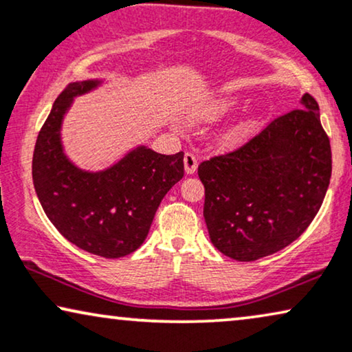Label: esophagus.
I'll list each match as a JSON object with an SVG mask.
<instances>
[{"instance_id": "obj_1", "label": "esophagus", "mask_w": 352, "mask_h": 352, "mask_svg": "<svg viewBox=\"0 0 352 352\" xmlns=\"http://www.w3.org/2000/svg\"><path fill=\"white\" fill-rule=\"evenodd\" d=\"M184 162H185V172L188 173V175L195 173L196 168H198V159H196L193 153H185Z\"/></svg>"}]
</instances>
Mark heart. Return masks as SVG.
Masks as SVG:
<instances>
[{
    "label": "heart",
    "mask_w": 352,
    "mask_h": 352,
    "mask_svg": "<svg viewBox=\"0 0 352 352\" xmlns=\"http://www.w3.org/2000/svg\"><path fill=\"white\" fill-rule=\"evenodd\" d=\"M238 100L235 98H217V100H212L209 102H204L203 106L196 111L195 117L199 122H217L223 117H227L230 112L236 109ZM252 127L251 119H241L236 120L235 124L228 125L227 129H223L222 132L219 133L217 137V144L220 149H235L240 146V144L245 142V138L250 133Z\"/></svg>",
    "instance_id": "heart-1"
}]
</instances>
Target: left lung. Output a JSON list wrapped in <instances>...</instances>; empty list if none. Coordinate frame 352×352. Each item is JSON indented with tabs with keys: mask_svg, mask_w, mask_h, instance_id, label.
<instances>
[{
	"mask_svg": "<svg viewBox=\"0 0 352 352\" xmlns=\"http://www.w3.org/2000/svg\"><path fill=\"white\" fill-rule=\"evenodd\" d=\"M198 175L209 238L222 254L250 262L287 248L311 225L330 185L331 148L317 101L306 93L301 109L201 162Z\"/></svg>",
	"mask_w": 352,
	"mask_h": 352,
	"instance_id": "1",
	"label": "left lung"
}]
</instances>
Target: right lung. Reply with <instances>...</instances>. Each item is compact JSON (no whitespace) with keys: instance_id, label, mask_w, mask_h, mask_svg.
Here are the masks:
<instances>
[{"instance_id":"right-lung-1","label":"right lung","mask_w":352,"mask_h":352,"mask_svg":"<svg viewBox=\"0 0 352 352\" xmlns=\"http://www.w3.org/2000/svg\"><path fill=\"white\" fill-rule=\"evenodd\" d=\"M101 83L74 82L58 96L36 138L32 177L41 208L65 240L116 259L146 240L162 198L184 177V153L166 156L137 146L104 170L75 166L60 142L64 116L75 96Z\"/></svg>"}]
</instances>
